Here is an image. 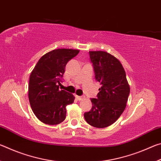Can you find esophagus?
<instances>
[{
	"instance_id": "obj_1",
	"label": "esophagus",
	"mask_w": 161,
	"mask_h": 161,
	"mask_svg": "<svg viewBox=\"0 0 161 161\" xmlns=\"http://www.w3.org/2000/svg\"><path fill=\"white\" fill-rule=\"evenodd\" d=\"M76 99H77L78 101H81L83 100L84 99V96H75Z\"/></svg>"
}]
</instances>
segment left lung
Returning <instances> with one entry per match:
<instances>
[{
    "mask_svg": "<svg viewBox=\"0 0 161 161\" xmlns=\"http://www.w3.org/2000/svg\"><path fill=\"white\" fill-rule=\"evenodd\" d=\"M94 77L100 82L97 99L92 98V107L84 114L86 121L96 128L113 124L126 108L130 87L123 66L115 57L103 51L89 52Z\"/></svg>",
    "mask_w": 161,
    "mask_h": 161,
    "instance_id": "1",
    "label": "left lung"
}]
</instances>
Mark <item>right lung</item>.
Returning a JSON list of instances; mask_svg holds the SVG:
<instances>
[{
  "mask_svg": "<svg viewBox=\"0 0 161 161\" xmlns=\"http://www.w3.org/2000/svg\"><path fill=\"white\" fill-rule=\"evenodd\" d=\"M80 50L58 49L44 54L30 77L28 97L32 110L42 123L57 125L66 118V107L74 102V95L59 90L65 66Z\"/></svg>",
  "mask_w": 161,
  "mask_h": 161,
  "instance_id": "right-lung-1",
  "label": "right lung"
}]
</instances>
